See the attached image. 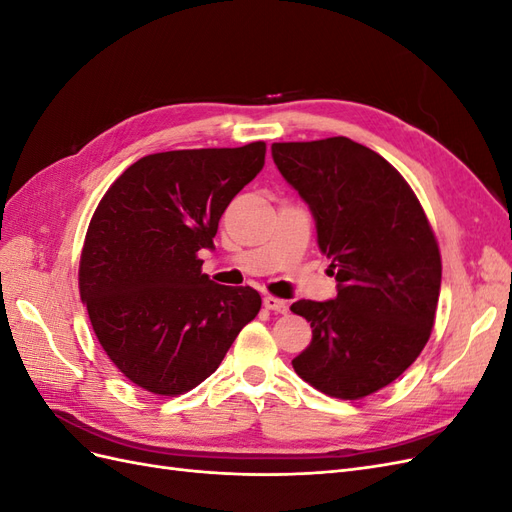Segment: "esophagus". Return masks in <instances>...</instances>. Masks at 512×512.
I'll use <instances>...</instances> for the list:
<instances>
[{
    "mask_svg": "<svg viewBox=\"0 0 512 512\" xmlns=\"http://www.w3.org/2000/svg\"><path fill=\"white\" fill-rule=\"evenodd\" d=\"M262 303H265V307L271 309V312H275V314H286L288 312L286 301L273 297V294H265V299H262Z\"/></svg>",
    "mask_w": 512,
    "mask_h": 512,
    "instance_id": "esophagus-1",
    "label": "esophagus"
}]
</instances>
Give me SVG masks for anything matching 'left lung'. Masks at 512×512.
<instances>
[{
  "label": "left lung",
  "instance_id": "left-lung-1",
  "mask_svg": "<svg viewBox=\"0 0 512 512\" xmlns=\"http://www.w3.org/2000/svg\"><path fill=\"white\" fill-rule=\"evenodd\" d=\"M273 162L316 220L337 297L297 301L312 342L297 374L337 399L384 389L416 361L440 297L438 241L412 188L376 151L346 136L273 143Z\"/></svg>",
  "mask_w": 512,
  "mask_h": 512
}]
</instances>
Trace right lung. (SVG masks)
<instances>
[{"mask_svg": "<svg viewBox=\"0 0 512 512\" xmlns=\"http://www.w3.org/2000/svg\"><path fill=\"white\" fill-rule=\"evenodd\" d=\"M267 145L151 153L108 188L89 222L79 288L115 367L175 397L207 380L260 312L250 286L203 273L222 213L265 166Z\"/></svg>", "mask_w": 512, "mask_h": 512, "instance_id": "obj_1", "label": "right lung"}]
</instances>
